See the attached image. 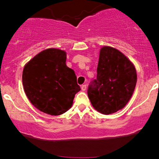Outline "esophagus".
<instances>
[{
    "label": "esophagus",
    "instance_id": "obj_1",
    "mask_svg": "<svg viewBox=\"0 0 159 159\" xmlns=\"http://www.w3.org/2000/svg\"><path fill=\"white\" fill-rule=\"evenodd\" d=\"M81 90L83 91H85L86 90H87V85L86 84H83L81 86Z\"/></svg>",
    "mask_w": 159,
    "mask_h": 159
}]
</instances>
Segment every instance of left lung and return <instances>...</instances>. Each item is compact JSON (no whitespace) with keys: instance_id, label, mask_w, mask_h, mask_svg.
Masks as SVG:
<instances>
[{"instance_id":"1","label":"left lung","mask_w":159,"mask_h":159,"mask_svg":"<svg viewBox=\"0 0 159 159\" xmlns=\"http://www.w3.org/2000/svg\"><path fill=\"white\" fill-rule=\"evenodd\" d=\"M136 69L117 49L105 46L100 50L96 79L87 89L91 104L98 112L110 114L128 103L135 88Z\"/></svg>"}]
</instances>
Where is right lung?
I'll use <instances>...</instances> for the list:
<instances>
[{"label":"right lung","instance_id":"right-lung-1","mask_svg":"<svg viewBox=\"0 0 159 159\" xmlns=\"http://www.w3.org/2000/svg\"><path fill=\"white\" fill-rule=\"evenodd\" d=\"M64 51L48 48L25 65L22 73L24 90L30 102L39 111L61 115L72 107L81 90L77 77L66 64Z\"/></svg>","mask_w":159,"mask_h":159}]
</instances>
